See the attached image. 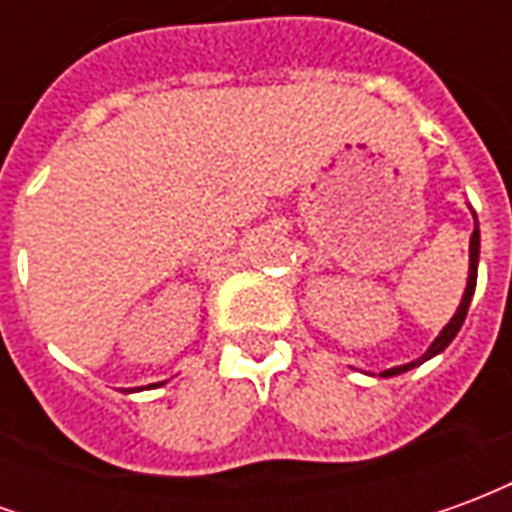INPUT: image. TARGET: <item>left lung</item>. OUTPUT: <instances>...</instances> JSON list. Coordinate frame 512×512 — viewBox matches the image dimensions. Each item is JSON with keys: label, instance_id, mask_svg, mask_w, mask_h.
<instances>
[{"label": "left lung", "instance_id": "8db88e82", "mask_svg": "<svg viewBox=\"0 0 512 512\" xmlns=\"http://www.w3.org/2000/svg\"><path fill=\"white\" fill-rule=\"evenodd\" d=\"M477 260H480V230H477V216H474V233H472V241H469V282H466V290H463V299L461 304H458V310H455V315L450 318V323L441 329V334L430 343V348L425 351V354L419 356L417 362H408V365H400V367H389V370H384L381 376L389 378V376H400V373H406V370H411V367L422 365V362H428L430 356L441 354L447 345L455 340V334L461 332L463 321H466V312H469V301H472L474 296V285H477Z\"/></svg>", "mask_w": 512, "mask_h": 512}]
</instances>
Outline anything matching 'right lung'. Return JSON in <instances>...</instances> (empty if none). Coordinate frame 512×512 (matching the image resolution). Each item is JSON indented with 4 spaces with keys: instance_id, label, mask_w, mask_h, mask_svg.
Wrapping results in <instances>:
<instances>
[{
    "instance_id": "right-lung-1",
    "label": "right lung",
    "mask_w": 512,
    "mask_h": 512,
    "mask_svg": "<svg viewBox=\"0 0 512 512\" xmlns=\"http://www.w3.org/2000/svg\"><path fill=\"white\" fill-rule=\"evenodd\" d=\"M161 384H164V381H161Z\"/></svg>"
}]
</instances>
